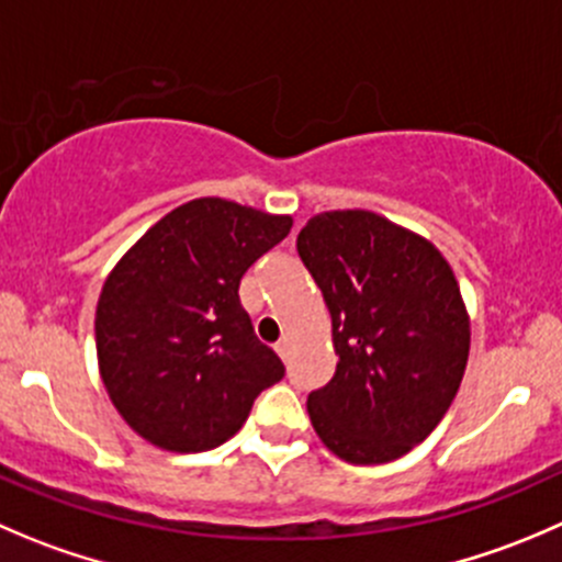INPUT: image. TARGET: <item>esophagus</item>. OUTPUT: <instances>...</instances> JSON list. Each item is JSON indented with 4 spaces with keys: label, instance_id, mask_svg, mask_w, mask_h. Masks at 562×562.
<instances>
[{
    "label": "esophagus",
    "instance_id": "34e87169",
    "mask_svg": "<svg viewBox=\"0 0 562 562\" xmlns=\"http://www.w3.org/2000/svg\"><path fill=\"white\" fill-rule=\"evenodd\" d=\"M277 353H280L282 357V362H288V359H291V353H293V342H291V337H282L280 342H277Z\"/></svg>",
    "mask_w": 562,
    "mask_h": 562
}]
</instances>
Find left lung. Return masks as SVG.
I'll return each mask as SVG.
<instances>
[{
  "mask_svg": "<svg viewBox=\"0 0 562 562\" xmlns=\"http://www.w3.org/2000/svg\"><path fill=\"white\" fill-rule=\"evenodd\" d=\"M331 315L337 368L307 395L321 442L348 464H386L453 403L470 357L459 282L434 244L370 211H326L296 238Z\"/></svg>",
  "mask_w": 562,
  "mask_h": 562,
  "instance_id": "1",
  "label": "left lung"
}]
</instances>
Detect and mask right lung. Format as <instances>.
<instances>
[{"instance_id":"obj_1","label":"right lung","mask_w":562,"mask_h":562,"mask_svg":"<svg viewBox=\"0 0 562 562\" xmlns=\"http://www.w3.org/2000/svg\"><path fill=\"white\" fill-rule=\"evenodd\" d=\"M291 225V216L200 198L156 222L106 277L98 368L114 408L150 445L220 448L285 375L255 337L238 285Z\"/></svg>"}]
</instances>
